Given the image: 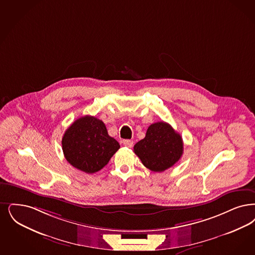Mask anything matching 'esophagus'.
Returning a JSON list of instances; mask_svg holds the SVG:
<instances>
[{"mask_svg":"<svg viewBox=\"0 0 255 255\" xmlns=\"http://www.w3.org/2000/svg\"><path fill=\"white\" fill-rule=\"evenodd\" d=\"M123 145L128 147V148H132V141L130 139H124L123 141Z\"/></svg>","mask_w":255,"mask_h":255,"instance_id":"1","label":"esophagus"}]
</instances>
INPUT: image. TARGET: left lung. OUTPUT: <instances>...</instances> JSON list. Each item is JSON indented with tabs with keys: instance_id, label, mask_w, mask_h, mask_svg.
<instances>
[{
	"instance_id": "8db88e82",
	"label": "left lung",
	"mask_w": 255,
	"mask_h": 255,
	"mask_svg": "<svg viewBox=\"0 0 255 255\" xmlns=\"http://www.w3.org/2000/svg\"><path fill=\"white\" fill-rule=\"evenodd\" d=\"M133 152L149 170L164 172L182 156V137L168 123H153L148 127L145 137L133 146Z\"/></svg>"
}]
</instances>
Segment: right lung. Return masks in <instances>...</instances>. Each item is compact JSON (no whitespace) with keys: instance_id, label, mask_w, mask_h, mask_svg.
Returning a JSON list of instances; mask_svg holds the SVG:
<instances>
[{"instance_id":"add662e5","label":"right lung","mask_w":255,"mask_h":255,"mask_svg":"<svg viewBox=\"0 0 255 255\" xmlns=\"http://www.w3.org/2000/svg\"><path fill=\"white\" fill-rule=\"evenodd\" d=\"M62 151L73 167L87 173L107 165L121 145L107 132L101 120L84 116L72 123L62 136Z\"/></svg>"}]
</instances>
